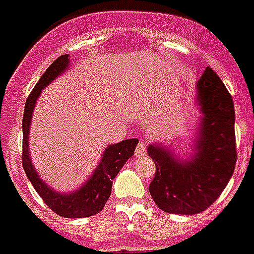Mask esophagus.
Listing matches in <instances>:
<instances>
[{
    "label": "esophagus",
    "instance_id": "obj_1",
    "mask_svg": "<svg viewBox=\"0 0 254 254\" xmlns=\"http://www.w3.org/2000/svg\"><path fill=\"white\" fill-rule=\"evenodd\" d=\"M145 154H146V145H145V142H139L135 147V156L141 157V156H145Z\"/></svg>",
    "mask_w": 254,
    "mask_h": 254
}]
</instances>
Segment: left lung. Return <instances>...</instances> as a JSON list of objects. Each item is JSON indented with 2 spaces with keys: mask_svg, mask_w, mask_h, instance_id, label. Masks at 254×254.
I'll return each instance as SVG.
<instances>
[{
  "mask_svg": "<svg viewBox=\"0 0 254 254\" xmlns=\"http://www.w3.org/2000/svg\"><path fill=\"white\" fill-rule=\"evenodd\" d=\"M197 98L202 119L193 159H175L168 147L156 143L147 147L156 164L149 191L167 213L195 215L209 208L227 186L237 163L233 98L210 66L197 83Z\"/></svg>",
  "mask_w": 254,
  "mask_h": 254,
  "instance_id": "left-lung-1",
  "label": "left lung"
}]
</instances>
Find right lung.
<instances>
[{
  "mask_svg": "<svg viewBox=\"0 0 254 254\" xmlns=\"http://www.w3.org/2000/svg\"><path fill=\"white\" fill-rule=\"evenodd\" d=\"M68 63H69L68 55L60 56L41 76L27 98L24 115H23L21 163H23V168H24L27 178L30 179L37 193L42 197L45 204L60 216L76 219V217L93 216L104 209L108 198L111 197L113 179L116 178L119 171L122 170V167L126 164V161L134 154L138 139L136 138L124 139L115 145H109L102 154L101 161L93 172V175L90 176L89 181L76 191L71 194H60L48 188V185L38 176L37 171L34 170V165L28 154L30 123H31L35 102L39 94L42 93V89L46 87L50 82H53L59 75H61V72L65 71L68 68Z\"/></svg>",
  "mask_w": 254,
  "mask_h": 254,
  "instance_id": "1",
  "label": "right lung"
}]
</instances>
